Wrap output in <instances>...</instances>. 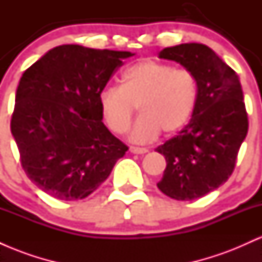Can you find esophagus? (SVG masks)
Wrapping results in <instances>:
<instances>
[{"label":"esophagus","mask_w":262,"mask_h":262,"mask_svg":"<svg viewBox=\"0 0 262 262\" xmlns=\"http://www.w3.org/2000/svg\"><path fill=\"white\" fill-rule=\"evenodd\" d=\"M130 152H133V154H145V152H148L149 150L146 148H139V146H130Z\"/></svg>","instance_id":"1"}]
</instances>
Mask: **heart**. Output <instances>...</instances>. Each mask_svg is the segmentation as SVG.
<instances>
[{
	"label": "heart",
	"instance_id": "heart-1",
	"mask_svg": "<svg viewBox=\"0 0 262 262\" xmlns=\"http://www.w3.org/2000/svg\"><path fill=\"white\" fill-rule=\"evenodd\" d=\"M197 80L187 69L154 59H143L123 74L122 86H108L100 93V108L107 127L124 134L138 107L140 117L130 139L145 143L162 132H179L193 113L197 103Z\"/></svg>",
	"mask_w": 262,
	"mask_h": 262
}]
</instances>
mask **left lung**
Listing matches in <instances>:
<instances>
[{
  "label": "left lung",
  "mask_w": 262,
  "mask_h": 262,
  "mask_svg": "<svg viewBox=\"0 0 262 262\" xmlns=\"http://www.w3.org/2000/svg\"><path fill=\"white\" fill-rule=\"evenodd\" d=\"M159 58L192 71L198 95L188 124L155 149L167 162L158 187L173 200H197L223 185L235 167L249 128L242 85L235 71L204 44L165 48Z\"/></svg>",
  "instance_id": "8db88e82"
}]
</instances>
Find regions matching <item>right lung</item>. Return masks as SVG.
<instances>
[{"label":"right lung","instance_id":"add662e5","mask_svg":"<svg viewBox=\"0 0 262 262\" xmlns=\"http://www.w3.org/2000/svg\"><path fill=\"white\" fill-rule=\"evenodd\" d=\"M132 55L60 45L20 77L11 132L27 176L49 196L87 197L128 150L102 122L100 93Z\"/></svg>","mask_w":262,"mask_h":262}]
</instances>
